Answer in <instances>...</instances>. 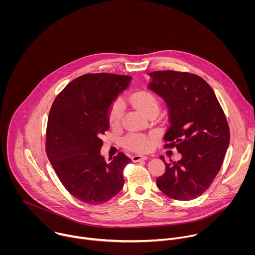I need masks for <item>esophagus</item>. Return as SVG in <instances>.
<instances>
[{"instance_id":"34e87169","label":"esophagus","mask_w":255,"mask_h":255,"mask_svg":"<svg viewBox=\"0 0 255 255\" xmlns=\"http://www.w3.org/2000/svg\"><path fill=\"white\" fill-rule=\"evenodd\" d=\"M145 159H147V156L141 155V154H135L132 156V161H134V162H138L140 160H145Z\"/></svg>"}]
</instances>
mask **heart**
I'll use <instances>...</instances> for the list:
<instances>
[{
	"label": "heart",
	"mask_w": 255,
	"mask_h": 255,
	"mask_svg": "<svg viewBox=\"0 0 255 255\" xmlns=\"http://www.w3.org/2000/svg\"><path fill=\"white\" fill-rule=\"evenodd\" d=\"M130 102L133 106L144 114L150 115L152 113H158L159 102L155 95L146 91H139L133 93L130 96ZM124 113L123 104L121 101H116L112 104L108 114V120L111 126L117 127L120 125ZM125 146L135 150V151H146L152 145V137L141 134V133H131L127 135L124 139Z\"/></svg>",
	"instance_id": "heart-1"
}]
</instances>
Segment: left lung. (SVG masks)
<instances>
[{"instance_id":"obj_1","label":"left lung","mask_w":255,"mask_h":255,"mask_svg":"<svg viewBox=\"0 0 255 255\" xmlns=\"http://www.w3.org/2000/svg\"><path fill=\"white\" fill-rule=\"evenodd\" d=\"M148 89L166 103L169 127L164 147H175L178 161L165 162L156 179L158 189L177 201L200 197L219 172L230 141L223 109L209 84L197 75L174 70L153 71Z\"/></svg>"}]
</instances>
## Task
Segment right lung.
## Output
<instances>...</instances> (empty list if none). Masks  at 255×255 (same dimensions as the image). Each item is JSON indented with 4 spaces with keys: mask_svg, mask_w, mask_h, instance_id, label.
Instances as JSON below:
<instances>
[{
    "mask_svg": "<svg viewBox=\"0 0 255 255\" xmlns=\"http://www.w3.org/2000/svg\"><path fill=\"white\" fill-rule=\"evenodd\" d=\"M131 79L105 72L84 75L70 82L51 106L46 154L63 187L83 203H106L124 186L123 169L131 159L119 152L106 161L101 136L109 129V110Z\"/></svg>",
    "mask_w": 255,
    "mask_h": 255,
    "instance_id": "1",
    "label": "right lung"
}]
</instances>
